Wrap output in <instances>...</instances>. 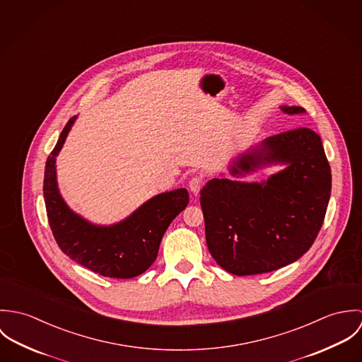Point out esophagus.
<instances>
[{"label": "esophagus", "instance_id": "1", "mask_svg": "<svg viewBox=\"0 0 362 362\" xmlns=\"http://www.w3.org/2000/svg\"><path fill=\"white\" fill-rule=\"evenodd\" d=\"M189 189H191V192L194 194V195H198L199 194V191H201V188H202V185H204V178L201 177V175H194L191 180H189Z\"/></svg>", "mask_w": 362, "mask_h": 362}]
</instances>
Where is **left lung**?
<instances>
[{"label":"left lung","mask_w":362,"mask_h":362,"mask_svg":"<svg viewBox=\"0 0 362 362\" xmlns=\"http://www.w3.org/2000/svg\"><path fill=\"white\" fill-rule=\"evenodd\" d=\"M286 114L303 107L281 105ZM286 168L262 182L213 178L201 191L209 252L237 276L277 270L301 258L317 237L332 191L320 136L296 128L266 138L231 165L244 177L267 164Z\"/></svg>","instance_id":"left-lung-1"}]
</instances>
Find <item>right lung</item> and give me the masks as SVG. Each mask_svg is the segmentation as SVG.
<instances>
[{
    "label": "right lung",
    "mask_w": 362,
    "mask_h": 362,
    "mask_svg": "<svg viewBox=\"0 0 362 362\" xmlns=\"http://www.w3.org/2000/svg\"><path fill=\"white\" fill-rule=\"evenodd\" d=\"M75 119L72 117L66 122L46 161L43 194L52 235L66 257L95 273L114 279L139 276L157 258L170 223L188 205V191L180 188L158 194L112 226L89 223L68 207L57 187L55 157Z\"/></svg>",
    "instance_id": "obj_1"
}]
</instances>
